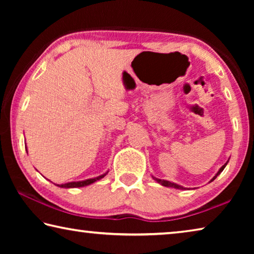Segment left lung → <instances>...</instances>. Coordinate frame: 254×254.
<instances>
[{
	"mask_svg": "<svg viewBox=\"0 0 254 254\" xmlns=\"http://www.w3.org/2000/svg\"><path fill=\"white\" fill-rule=\"evenodd\" d=\"M220 170H221V169H220ZM218 174H220V171H218V173L216 174V176H217ZM216 176H215V177H216ZM215 177H214V179H215ZM161 184H162V183H161ZM162 185H163V184H162ZM175 186H176V188H178V187H180V186H178V185H175Z\"/></svg>",
	"mask_w": 254,
	"mask_h": 254,
	"instance_id": "1",
	"label": "left lung"
}]
</instances>
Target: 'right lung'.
Returning <instances> with one entry per match:
<instances>
[{
    "label": "right lung",
    "mask_w": 254,
    "mask_h": 254,
    "mask_svg": "<svg viewBox=\"0 0 254 254\" xmlns=\"http://www.w3.org/2000/svg\"><path fill=\"white\" fill-rule=\"evenodd\" d=\"M105 176V175H103ZM102 177V176H101ZM100 178H96L97 180L101 179ZM96 179H92V180H84V182H72V183H68V184H64V185H57V186H62V187H65V188H79V187H85V186H88V185H91L92 183L96 182Z\"/></svg>",
    "instance_id": "1"
}]
</instances>
